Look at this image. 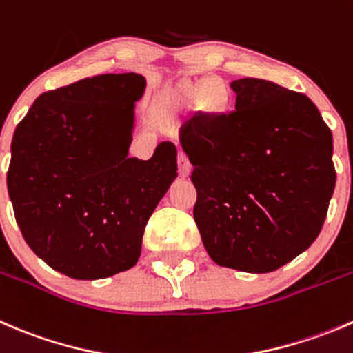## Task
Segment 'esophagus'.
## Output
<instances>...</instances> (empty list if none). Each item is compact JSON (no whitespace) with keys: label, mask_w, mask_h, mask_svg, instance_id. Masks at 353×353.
Here are the masks:
<instances>
[{"label":"esophagus","mask_w":353,"mask_h":353,"mask_svg":"<svg viewBox=\"0 0 353 353\" xmlns=\"http://www.w3.org/2000/svg\"><path fill=\"white\" fill-rule=\"evenodd\" d=\"M177 165H179V176L188 177L191 174V163L188 160V157L184 155L183 152H179V157H177Z\"/></svg>","instance_id":"esophagus-1"}]
</instances>
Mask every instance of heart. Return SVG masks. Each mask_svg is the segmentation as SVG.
Wrapping results in <instances>:
<instances>
[{
    "label": "heart",
    "mask_w": 353,
    "mask_h": 353,
    "mask_svg": "<svg viewBox=\"0 0 353 353\" xmlns=\"http://www.w3.org/2000/svg\"><path fill=\"white\" fill-rule=\"evenodd\" d=\"M219 90H221V85L215 81H208L201 85V93L203 94H217Z\"/></svg>",
    "instance_id": "b5f03b06"
}]
</instances>
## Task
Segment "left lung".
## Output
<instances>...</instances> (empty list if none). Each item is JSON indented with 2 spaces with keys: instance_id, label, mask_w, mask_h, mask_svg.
<instances>
[{
  "instance_id": "left-lung-1",
  "label": "left lung",
  "mask_w": 353,
  "mask_h": 353,
  "mask_svg": "<svg viewBox=\"0 0 353 353\" xmlns=\"http://www.w3.org/2000/svg\"><path fill=\"white\" fill-rule=\"evenodd\" d=\"M231 88L234 110L198 112L179 141L210 259L263 274L305 252L323 229L336 184L333 134L305 94L253 77Z\"/></svg>"
}]
</instances>
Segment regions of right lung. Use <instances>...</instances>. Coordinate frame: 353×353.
<instances>
[{"instance_id": "obj_1", "label": "right lung", "mask_w": 353, "mask_h": 353, "mask_svg": "<svg viewBox=\"0 0 353 353\" xmlns=\"http://www.w3.org/2000/svg\"><path fill=\"white\" fill-rule=\"evenodd\" d=\"M143 75L103 74L36 98L13 132L8 194L34 253L74 279L134 268L146 222L177 177V150L129 157Z\"/></svg>"}]
</instances>
